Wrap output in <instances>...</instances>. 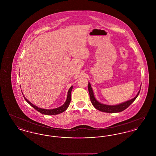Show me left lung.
<instances>
[{
  "mask_svg": "<svg viewBox=\"0 0 156 156\" xmlns=\"http://www.w3.org/2000/svg\"><path fill=\"white\" fill-rule=\"evenodd\" d=\"M141 86H140V89H141ZM88 91H89V96H90V99L93 106L98 110L100 111L104 112H106V113H118L125 110L126 108H127L133 102L134 100L137 98V97H138L140 91V89L136 96L130 100H129L127 101L124 102L123 103H121L118 105H109L102 104L97 101L95 97L94 96L93 90L89 82H88Z\"/></svg>",
  "mask_w": 156,
  "mask_h": 156,
  "instance_id": "obj_1",
  "label": "left lung"
}]
</instances>
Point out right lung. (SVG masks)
Listing matches in <instances>:
<instances>
[{"label":"right lung","mask_w":156,"mask_h":156,"mask_svg":"<svg viewBox=\"0 0 156 156\" xmlns=\"http://www.w3.org/2000/svg\"><path fill=\"white\" fill-rule=\"evenodd\" d=\"M73 88V86H71L70 87V88L68 90V94H67V99L65 102V103L63 104L62 106H59L58 108H54V109H43V108H38L37 106L33 105L32 103H31L30 101L27 99L23 95L24 99L26 101V102L31 105L33 108H34L36 111L39 112L40 113L44 114V115H58L61 113H62L63 112L67 110V108H68L70 102H71V91L72 89Z\"/></svg>","instance_id":"1"}]
</instances>
